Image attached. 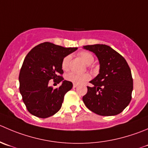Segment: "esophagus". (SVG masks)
I'll return each mask as SVG.
<instances>
[{
    "label": "esophagus",
    "instance_id": "obj_1",
    "mask_svg": "<svg viewBox=\"0 0 148 148\" xmlns=\"http://www.w3.org/2000/svg\"><path fill=\"white\" fill-rule=\"evenodd\" d=\"M77 87V84H73V87H74V88H76Z\"/></svg>",
    "mask_w": 148,
    "mask_h": 148
}]
</instances>
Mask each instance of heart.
<instances>
[{
  "label": "heart",
  "instance_id": "heart-1",
  "mask_svg": "<svg viewBox=\"0 0 148 148\" xmlns=\"http://www.w3.org/2000/svg\"><path fill=\"white\" fill-rule=\"evenodd\" d=\"M78 55L87 65H90V64H91L94 61V57L90 53L86 52V51H82V52H80ZM70 58H71L70 56H66L63 59L62 63H61V67H62L64 70H67L69 69ZM90 74H87V73H77L74 72V71L69 72L66 75V79L68 81L71 82L74 84H82L84 82L87 81V80L90 79Z\"/></svg>",
  "mask_w": 148,
  "mask_h": 148
}]
</instances>
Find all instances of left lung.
Here are the masks:
<instances>
[{
  "label": "left lung",
  "instance_id": "8db88e82",
  "mask_svg": "<svg viewBox=\"0 0 148 148\" xmlns=\"http://www.w3.org/2000/svg\"><path fill=\"white\" fill-rule=\"evenodd\" d=\"M84 49L94 53L100 64L99 74L90 82L83 96L85 106L100 116H115L130 104L133 90L131 70L122 56L106 45H85Z\"/></svg>",
  "mask_w": 148,
  "mask_h": 148
}]
</instances>
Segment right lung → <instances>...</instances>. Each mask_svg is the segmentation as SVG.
Returning <instances> with one entry per match:
<instances>
[{"label":"right lung","mask_w":148,"mask_h":148,"mask_svg":"<svg viewBox=\"0 0 148 148\" xmlns=\"http://www.w3.org/2000/svg\"><path fill=\"white\" fill-rule=\"evenodd\" d=\"M77 48H64L45 42L33 48L23 62L20 70L19 91L29 112L42 119L56 114L61 109L66 93L73 87L64 80L61 63L64 57L77 51ZM62 82L53 89L49 81Z\"/></svg>","instance_id":"right-lung-1"}]
</instances>
